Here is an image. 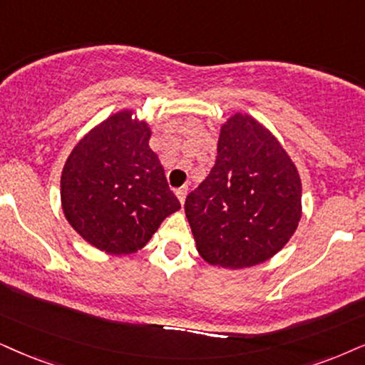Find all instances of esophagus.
I'll return each mask as SVG.
<instances>
[{
  "label": "esophagus",
  "instance_id": "1",
  "mask_svg": "<svg viewBox=\"0 0 365 365\" xmlns=\"http://www.w3.org/2000/svg\"><path fill=\"white\" fill-rule=\"evenodd\" d=\"M187 190H188V187H180V188H177V197H178L180 204H183V202H185Z\"/></svg>",
  "mask_w": 365,
  "mask_h": 365
}]
</instances>
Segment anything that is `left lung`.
<instances>
[{
	"mask_svg": "<svg viewBox=\"0 0 365 365\" xmlns=\"http://www.w3.org/2000/svg\"><path fill=\"white\" fill-rule=\"evenodd\" d=\"M197 251L212 266H256L283 249L302 217L297 167L267 129L234 114L220 129L217 158L187 195Z\"/></svg>",
	"mask_w": 365,
	"mask_h": 365,
	"instance_id": "8db88e82",
	"label": "left lung"
}]
</instances>
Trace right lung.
<instances>
[{
  "instance_id": "add662e5",
  "label": "right lung",
  "mask_w": 365,
  "mask_h": 365,
  "mask_svg": "<svg viewBox=\"0 0 365 365\" xmlns=\"http://www.w3.org/2000/svg\"><path fill=\"white\" fill-rule=\"evenodd\" d=\"M131 114L121 110L82 138L60 180L68 224L92 246L114 256L141 249L180 209L148 145V124Z\"/></svg>"
}]
</instances>
